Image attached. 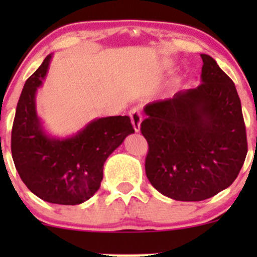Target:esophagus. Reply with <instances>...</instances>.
Segmentation results:
<instances>
[{"label":"esophagus","mask_w":257,"mask_h":257,"mask_svg":"<svg viewBox=\"0 0 257 257\" xmlns=\"http://www.w3.org/2000/svg\"><path fill=\"white\" fill-rule=\"evenodd\" d=\"M129 115H131L132 119V124H133V128L134 131L138 133L141 132V125H142V120H143V116H142L141 110L138 108H133V109L129 112Z\"/></svg>","instance_id":"1"}]
</instances>
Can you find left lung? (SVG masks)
<instances>
[{
    "instance_id": "8db88e82",
    "label": "left lung",
    "mask_w": 257,
    "mask_h": 257,
    "mask_svg": "<svg viewBox=\"0 0 257 257\" xmlns=\"http://www.w3.org/2000/svg\"><path fill=\"white\" fill-rule=\"evenodd\" d=\"M203 59L201 84L144 107L142 134L149 144L145 173L163 195L201 201L239 175L247 141L234 82L214 58Z\"/></svg>"
}]
</instances>
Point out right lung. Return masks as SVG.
Listing matches in <instances>:
<instances>
[{"label":"right lung","instance_id":"1","mask_svg":"<svg viewBox=\"0 0 257 257\" xmlns=\"http://www.w3.org/2000/svg\"><path fill=\"white\" fill-rule=\"evenodd\" d=\"M51 59L48 54L21 93L12 126V158L36 196L52 204L77 205L97 193L105 160L134 129L128 115H115L93 119L63 138L49 134L38 116L36 94Z\"/></svg>","mask_w":257,"mask_h":257}]
</instances>
